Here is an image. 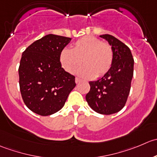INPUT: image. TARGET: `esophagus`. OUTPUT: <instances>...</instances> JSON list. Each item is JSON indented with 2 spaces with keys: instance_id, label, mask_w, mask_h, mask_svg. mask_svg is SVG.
<instances>
[{
  "instance_id": "esophagus-1",
  "label": "esophagus",
  "mask_w": 157,
  "mask_h": 157,
  "mask_svg": "<svg viewBox=\"0 0 157 157\" xmlns=\"http://www.w3.org/2000/svg\"><path fill=\"white\" fill-rule=\"evenodd\" d=\"M80 82H81V79L80 78H75V83L78 84Z\"/></svg>"
}]
</instances>
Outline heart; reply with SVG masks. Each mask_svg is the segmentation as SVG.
Instances as JSON below:
<instances>
[{
	"instance_id": "b5f03b06",
	"label": "heart",
	"mask_w": 157,
	"mask_h": 157,
	"mask_svg": "<svg viewBox=\"0 0 157 157\" xmlns=\"http://www.w3.org/2000/svg\"><path fill=\"white\" fill-rule=\"evenodd\" d=\"M113 59L111 45L91 36L80 38L72 44L71 49H64L59 55L62 67L70 74L76 72L82 60L84 66L78 74L85 78L101 77L107 73L112 66Z\"/></svg>"
}]
</instances>
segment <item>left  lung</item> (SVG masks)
<instances>
[{"instance_id":"8db88e82","label":"left lung","mask_w":157,"mask_h":157,"mask_svg":"<svg viewBox=\"0 0 157 157\" xmlns=\"http://www.w3.org/2000/svg\"><path fill=\"white\" fill-rule=\"evenodd\" d=\"M100 37L112 48V66L102 78L89 82L90 91L85 96L88 105L101 114H112L124 107L131 90L133 75V61L131 49L121 41L109 34Z\"/></svg>"}]
</instances>
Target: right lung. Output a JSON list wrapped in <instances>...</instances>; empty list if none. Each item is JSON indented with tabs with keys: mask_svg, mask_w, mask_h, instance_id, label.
<instances>
[{
	"mask_svg": "<svg viewBox=\"0 0 157 157\" xmlns=\"http://www.w3.org/2000/svg\"><path fill=\"white\" fill-rule=\"evenodd\" d=\"M71 40L48 34L23 52L18 69L21 96L26 107L39 115H51L62 109L76 85L75 76L59 62L60 52Z\"/></svg>",
	"mask_w": 157,
	"mask_h": 157,
	"instance_id": "1",
	"label": "right lung"
}]
</instances>
